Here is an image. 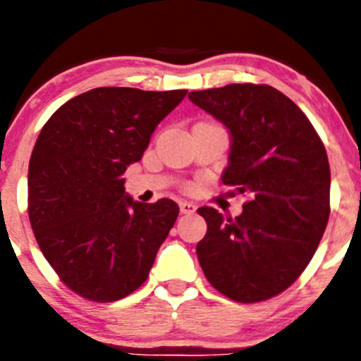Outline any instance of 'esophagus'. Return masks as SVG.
Wrapping results in <instances>:
<instances>
[{"label": "esophagus", "mask_w": 361, "mask_h": 361, "mask_svg": "<svg viewBox=\"0 0 361 361\" xmlns=\"http://www.w3.org/2000/svg\"><path fill=\"white\" fill-rule=\"evenodd\" d=\"M179 209L182 214H192L196 210V205L192 202H185V200H182V202H179Z\"/></svg>", "instance_id": "1"}]
</instances>
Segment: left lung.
Listing matches in <instances>:
<instances>
[{
    "label": "left lung",
    "mask_w": 361,
    "mask_h": 361,
    "mask_svg": "<svg viewBox=\"0 0 361 361\" xmlns=\"http://www.w3.org/2000/svg\"><path fill=\"white\" fill-rule=\"evenodd\" d=\"M230 131L223 184L247 192L240 216L200 207L207 233L196 255L207 281L242 303L290 288L312 259L330 217V165L305 114L270 85L189 92Z\"/></svg>",
    "instance_id": "left-lung-1"
}]
</instances>
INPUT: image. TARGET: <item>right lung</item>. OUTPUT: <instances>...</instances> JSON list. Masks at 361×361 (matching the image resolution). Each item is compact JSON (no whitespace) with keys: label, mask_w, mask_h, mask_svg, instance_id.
Listing matches in <instances>:
<instances>
[{"label":"right lung","mask_w":361,"mask_h":361,"mask_svg":"<svg viewBox=\"0 0 361 361\" xmlns=\"http://www.w3.org/2000/svg\"><path fill=\"white\" fill-rule=\"evenodd\" d=\"M185 94L96 87L59 106L38 135L27 172L31 228L59 279L87 300L138 290L176 224L173 200L135 202L123 173Z\"/></svg>","instance_id":"right-lung-1"}]
</instances>
